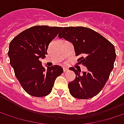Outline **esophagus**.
I'll list each match as a JSON object with an SVG mask.
<instances>
[{"label":"esophagus","mask_w":124,"mask_h":124,"mask_svg":"<svg viewBox=\"0 0 124 124\" xmlns=\"http://www.w3.org/2000/svg\"><path fill=\"white\" fill-rule=\"evenodd\" d=\"M68 70V68L67 67H63V71H64V72H66V71H67Z\"/></svg>","instance_id":"34e87169"}]
</instances>
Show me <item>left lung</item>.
I'll return each instance as SVG.
<instances>
[{
  "label": "left lung",
  "mask_w": 124,
  "mask_h": 124,
  "mask_svg": "<svg viewBox=\"0 0 124 124\" xmlns=\"http://www.w3.org/2000/svg\"><path fill=\"white\" fill-rule=\"evenodd\" d=\"M58 37L72 43L78 61L87 71L71 67L76 78L69 83V89L73 97L88 99L97 95L105 86L114 67L116 59L115 46L97 32L85 27H64Z\"/></svg>",
  "instance_id": "obj_1"
}]
</instances>
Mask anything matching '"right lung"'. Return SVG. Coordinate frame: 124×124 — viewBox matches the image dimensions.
I'll return each instance as SVG.
<instances>
[{
    "instance_id": "1",
    "label": "right lung",
    "mask_w": 124,
    "mask_h": 124,
    "mask_svg": "<svg viewBox=\"0 0 124 124\" xmlns=\"http://www.w3.org/2000/svg\"><path fill=\"white\" fill-rule=\"evenodd\" d=\"M61 27L36 25L21 32L11 41L8 56L15 76L25 91L35 97L51 92L57 76L63 72L59 65L45 69L39 61L45 58L49 44Z\"/></svg>"
}]
</instances>
